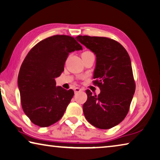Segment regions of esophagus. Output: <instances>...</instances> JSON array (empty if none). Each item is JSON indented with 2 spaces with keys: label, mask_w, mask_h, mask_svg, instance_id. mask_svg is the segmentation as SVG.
<instances>
[{
  "label": "esophagus",
  "mask_w": 160,
  "mask_h": 160,
  "mask_svg": "<svg viewBox=\"0 0 160 160\" xmlns=\"http://www.w3.org/2000/svg\"><path fill=\"white\" fill-rule=\"evenodd\" d=\"M82 89H81V88H75L74 89V91H75V93H77V92H80V91H82Z\"/></svg>",
  "instance_id": "esophagus-1"
}]
</instances>
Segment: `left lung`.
Masks as SVG:
<instances>
[{"instance_id": "obj_1", "label": "left lung", "mask_w": 160, "mask_h": 160, "mask_svg": "<svg viewBox=\"0 0 160 160\" xmlns=\"http://www.w3.org/2000/svg\"><path fill=\"white\" fill-rule=\"evenodd\" d=\"M79 41L96 55L94 84L100 89L98 95L86 90L83 112L91 125L110 129L125 119L135 94L130 56L122 45L108 38L79 35Z\"/></svg>"}]
</instances>
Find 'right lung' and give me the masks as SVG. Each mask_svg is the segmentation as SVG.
Here are the masks:
<instances>
[{"label":"right lung","instance_id":"1","mask_svg":"<svg viewBox=\"0 0 160 160\" xmlns=\"http://www.w3.org/2000/svg\"><path fill=\"white\" fill-rule=\"evenodd\" d=\"M79 36L56 35L41 40L30 50L20 68L18 85L21 105L30 121L46 128L60 120L74 91L57 86L71 52L82 50Z\"/></svg>","mask_w":160,"mask_h":160}]
</instances>
